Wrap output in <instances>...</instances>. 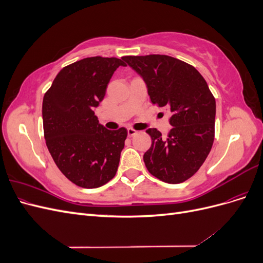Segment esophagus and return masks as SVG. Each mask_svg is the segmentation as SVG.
I'll return each mask as SVG.
<instances>
[{
  "label": "esophagus",
  "instance_id": "obj_1",
  "mask_svg": "<svg viewBox=\"0 0 263 263\" xmlns=\"http://www.w3.org/2000/svg\"><path fill=\"white\" fill-rule=\"evenodd\" d=\"M137 133H138V132H137L136 129L132 128V127H129V128H127V134H128V136H129V137L135 136V135H136Z\"/></svg>",
  "mask_w": 263,
  "mask_h": 263
}]
</instances>
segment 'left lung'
Masks as SVG:
<instances>
[{"label":"left lung","instance_id":"left-lung-1","mask_svg":"<svg viewBox=\"0 0 263 263\" xmlns=\"http://www.w3.org/2000/svg\"><path fill=\"white\" fill-rule=\"evenodd\" d=\"M122 59L144 79L153 104L171 113L166 137L157 128L146 130L153 140L144 155L148 171L171 184L186 181L201 168L214 142L216 102L208 83L193 66L170 55Z\"/></svg>","mask_w":263,"mask_h":263}]
</instances>
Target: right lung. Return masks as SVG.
I'll use <instances>...</instances> for the list:
<instances>
[{"label":"right lung","instance_id":"add662e5","mask_svg":"<svg viewBox=\"0 0 263 263\" xmlns=\"http://www.w3.org/2000/svg\"><path fill=\"white\" fill-rule=\"evenodd\" d=\"M119 66L126 65L114 57L79 60L62 68L44 95L47 148L63 176L78 186L100 187L116 174L127 129H106L94 107Z\"/></svg>","mask_w":263,"mask_h":263}]
</instances>
